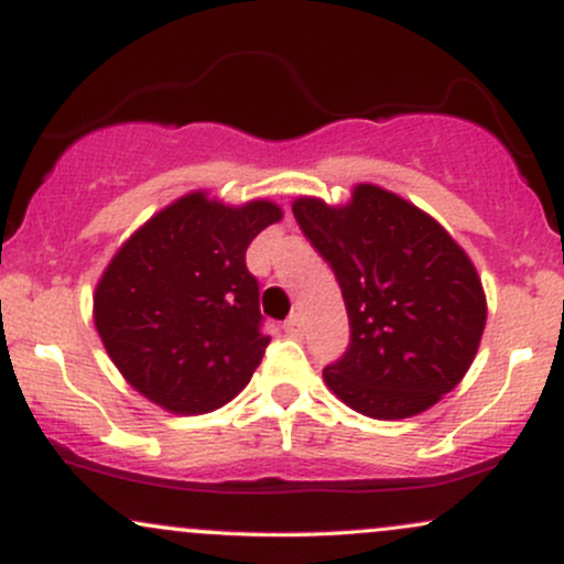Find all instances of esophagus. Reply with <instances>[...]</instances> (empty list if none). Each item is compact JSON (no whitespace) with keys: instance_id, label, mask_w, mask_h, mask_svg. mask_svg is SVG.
<instances>
[{"instance_id":"obj_1","label":"esophagus","mask_w":564,"mask_h":564,"mask_svg":"<svg viewBox=\"0 0 564 564\" xmlns=\"http://www.w3.org/2000/svg\"><path fill=\"white\" fill-rule=\"evenodd\" d=\"M283 332H286L289 336H300L302 334V315L294 313L291 318L283 323Z\"/></svg>"}]
</instances>
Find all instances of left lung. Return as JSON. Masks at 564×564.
Segmentation results:
<instances>
[{
	"mask_svg": "<svg viewBox=\"0 0 564 564\" xmlns=\"http://www.w3.org/2000/svg\"><path fill=\"white\" fill-rule=\"evenodd\" d=\"M296 223L334 268L352 339L323 381L364 416L424 413L467 377L488 318L477 268L435 217L358 183L347 204L296 196Z\"/></svg>",
	"mask_w": 564,
	"mask_h": 564,
	"instance_id": "obj_1",
	"label": "left lung"
}]
</instances>
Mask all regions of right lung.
I'll use <instances>...</instances> for the list:
<instances>
[{"label":"right lung","instance_id":"add662e5","mask_svg":"<svg viewBox=\"0 0 564 564\" xmlns=\"http://www.w3.org/2000/svg\"><path fill=\"white\" fill-rule=\"evenodd\" d=\"M283 209L191 191L140 225L97 278L93 321L132 390L177 416L230 403L262 364L260 286L246 249Z\"/></svg>","mask_w":564,"mask_h":564}]
</instances>
